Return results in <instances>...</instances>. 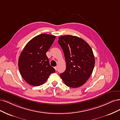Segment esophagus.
Segmentation results:
<instances>
[{
	"label": "esophagus",
	"instance_id": "34e87169",
	"mask_svg": "<svg viewBox=\"0 0 120 120\" xmlns=\"http://www.w3.org/2000/svg\"><path fill=\"white\" fill-rule=\"evenodd\" d=\"M54 68H55V70L57 71V67H55Z\"/></svg>",
	"mask_w": 120,
	"mask_h": 120
}]
</instances>
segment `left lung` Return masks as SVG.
Here are the masks:
<instances>
[{
    "mask_svg": "<svg viewBox=\"0 0 120 120\" xmlns=\"http://www.w3.org/2000/svg\"><path fill=\"white\" fill-rule=\"evenodd\" d=\"M58 42L63 49L66 63V69L60 76L69 87L82 86L89 78L94 67L92 48L82 38L70 35L59 37Z\"/></svg>",
    "mask_w": 120,
    "mask_h": 120,
    "instance_id": "left-lung-1",
    "label": "left lung"
}]
</instances>
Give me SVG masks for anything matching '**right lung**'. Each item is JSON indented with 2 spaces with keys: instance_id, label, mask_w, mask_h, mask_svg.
<instances>
[{
  "instance_id": "right-lung-1",
  "label": "right lung",
  "mask_w": 120,
  "mask_h": 120,
  "mask_svg": "<svg viewBox=\"0 0 120 120\" xmlns=\"http://www.w3.org/2000/svg\"><path fill=\"white\" fill-rule=\"evenodd\" d=\"M55 38L52 35L41 34L29 41L21 53L18 59L19 71L30 85H41L55 72L46 54Z\"/></svg>"
}]
</instances>
